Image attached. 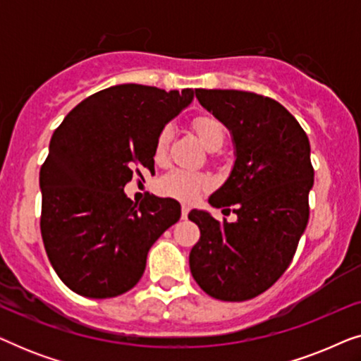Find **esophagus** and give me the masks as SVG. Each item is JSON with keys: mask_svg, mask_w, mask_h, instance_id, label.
Here are the masks:
<instances>
[{"mask_svg": "<svg viewBox=\"0 0 361 361\" xmlns=\"http://www.w3.org/2000/svg\"><path fill=\"white\" fill-rule=\"evenodd\" d=\"M180 214H182V219H187V215H189V207L187 205H182V210H180Z\"/></svg>", "mask_w": 361, "mask_h": 361, "instance_id": "esophagus-1", "label": "esophagus"}]
</instances>
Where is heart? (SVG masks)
Here are the masks:
<instances>
[{"label": "heart", "mask_w": 361, "mask_h": 361, "mask_svg": "<svg viewBox=\"0 0 361 361\" xmlns=\"http://www.w3.org/2000/svg\"><path fill=\"white\" fill-rule=\"evenodd\" d=\"M194 130L197 135H199L200 141L204 142L205 147H209L210 151L220 149L221 145L225 141V128L221 123L214 116H197L194 123ZM172 128L164 126L159 131V135L156 137V146L154 152L157 157L166 156L167 149H169V145L172 141ZM210 185V177L205 174H197V172L190 171H182L176 169L171 171L169 174H166L162 179L157 182V189H159L161 194L174 197V199L184 200V202H192L197 199V195L200 194L202 190L209 189Z\"/></svg>", "instance_id": "heart-1"}]
</instances>
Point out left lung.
<instances>
[{"mask_svg": "<svg viewBox=\"0 0 361 361\" xmlns=\"http://www.w3.org/2000/svg\"><path fill=\"white\" fill-rule=\"evenodd\" d=\"M195 97L233 136L235 166L209 204L233 207L238 220L228 224L190 212L200 228L189 256L190 273L212 298L241 302L284 274L307 226L314 185L309 137L269 97L205 88H197Z\"/></svg>", "mask_w": 361, "mask_h": 361, "instance_id": "8db88e82", "label": "left lung"}]
</instances>
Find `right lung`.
<instances>
[{
    "label": "right lung",
    "mask_w": 361,
    "mask_h": 361,
    "mask_svg": "<svg viewBox=\"0 0 361 361\" xmlns=\"http://www.w3.org/2000/svg\"><path fill=\"white\" fill-rule=\"evenodd\" d=\"M194 93L123 83L85 98L54 131L39 174L41 235L73 293L106 299L135 288L147 251L179 221V202L147 194L136 204L123 189L154 167L157 135Z\"/></svg>",
    "instance_id": "1"
}]
</instances>
